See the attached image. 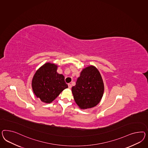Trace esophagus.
<instances>
[{
    "mask_svg": "<svg viewBox=\"0 0 148 148\" xmlns=\"http://www.w3.org/2000/svg\"><path fill=\"white\" fill-rule=\"evenodd\" d=\"M68 86L69 89H71V88H72V85H71V84H68Z\"/></svg>",
    "mask_w": 148,
    "mask_h": 148,
    "instance_id": "1",
    "label": "esophagus"
}]
</instances>
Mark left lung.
<instances>
[{
	"label": "left lung",
	"instance_id": "left-lung-1",
	"mask_svg": "<svg viewBox=\"0 0 148 148\" xmlns=\"http://www.w3.org/2000/svg\"><path fill=\"white\" fill-rule=\"evenodd\" d=\"M104 84L97 68L90 65L84 68L72 87V92L77 105L81 109L92 108L100 103L104 93Z\"/></svg>",
	"mask_w": 148,
	"mask_h": 148
}]
</instances>
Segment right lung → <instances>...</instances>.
<instances>
[{"label":"right lung","instance_id":"add662e5","mask_svg":"<svg viewBox=\"0 0 148 148\" xmlns=\"http://www.w3.org/2000/svg\"><path fill=\"white\" fill-rule=\"evenodd\" d=\"M58 67L55 64L47 62L36 71L33 77V92L44 103H51L68 88L64 75L57 72Z\"/></svg>","mask_w":148,"mask_h":148}]
</instances>
